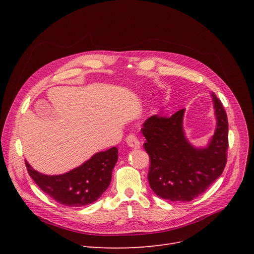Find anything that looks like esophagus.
Returning <instances> with one entry per match:
<instances>
[{
  "label": "esophagus",
  "mask_w": 254,
  "mask_h": 254,
  "mask_svg": "<svg viewBox=\"0 0 254 254\" xmlns=\"http://www.w3.org/2000/svg\"><path fill=\"white\" fill-rule=\"evenodd\" d=\"M127 144L129 146V147H135V148H139L140 147V141L138 140L137 136H135L134 134H130L127 137L126 139Z\"/></svg>",
  "instance_id": "obj_1"
}]
</instances>
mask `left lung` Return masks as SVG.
<instances>
[{"instance_id": "left-lung-1", "label": "left lung", "mask_w": 254, "mask_h": 254, "mask_svg": "<svg viewBox=\"0 0 254 254\" xmlns=\"http://www.w3.org/2000/svg\"><path fill=\"white\" fill-rule=\"evenodd\" d=\"M217 127L207 147L195 148L183 131L181 109L170 117L153 115L143 124L144 147L150 157L148 182L154 193L172 202H190L221 174L229 147L228 116L212 93Z\"/></svg>"}]
</instances>
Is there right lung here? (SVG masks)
Listing matches in <instances>:
<instances>
[{
    "label": "right lung",
    "mask_w": 254,
    "mask_h": 254,
    "mask_svg": "<svg viewBox=\"0 0 254 254\" xmlns=\"http://www.w3.org/2000/svg\"><path fill=\"white\" fill-rule=\"evenodd\" d=\"M117 159L118 149L112 147L62 175L41 174L26 161L25 166L40 190L51 198L64 206L81 207L97 201L108 189Z\"/></svg>",
    "instance_id": "right-lung-1"
}]
</instances>
